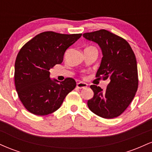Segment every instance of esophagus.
I'll return each instance as SVG.
<instances>
[{
  "label": "esophagus",
  "mask_w": 152,
  "mask_h": 152,
  "mask_svg": "<svg viewBox=\"0 0 152 152\" xmlns=\"http://www.w3.org/2000/svg\"><path fill=\"white\" fill-rule=\"evenodd\" d=\"M87 86H88V84L84 83V82H79V83H78L77 85H76V86H77V88H86Z\"/></svg>",
  "instance_id": "esophagus-1"
}]
</instances>
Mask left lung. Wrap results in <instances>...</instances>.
Returning a JSON list of instances; mask_svg holds the SVG:
<instances>
[{
  "label": "left lung",
  "mask_w": 152,
  "mask_h": 152,
  "mask_svg": "<svg viewBox=\"0 0 152 152\" xmlns=\"http://www.w3.org/2000/svg\"><path fill=\"white\" fill-rule=\"evenodd\" d=\"M83 36L97 43L102 50L96 77L110 80L104 91L96 85L90 86L94 97L87 102L88 108L102 118L117 117L126 109L137 91V64L133 50L126 40L104 29Z\"/></svg>",
  "instance_id": "1"
}]
</instances>
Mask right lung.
Returning <instances> with one entry per match:
<instances>
[{"instance_id": "add662e5", "label": "right lung", "mask_w": 152, "mask_h": 152, "mask_svg": "<svg viewBox=\"0 0 152 152\" xmlns=\"http://www.w3.org/2000/svg\"><path fill=\"white\" fill-rule=\"evenodd\" d=\"M47 31L33 38L18 52L15 63V85L19 99L31 113L45 116L60 108L76 86L75 80L50 78L49 70L61 64L65 51L81 36Z\"/></svg>"}]
</instances>
